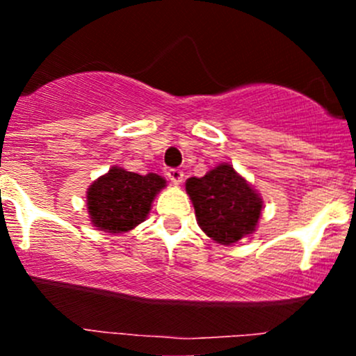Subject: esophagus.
I'll return each mask as SVG.
<instances>
[{
    "label": "esophagus",
    "instance_id": "esophagus-1",
    "mask_svg": "<svg viewBox=\"0 0 356 356\" xmlns=\"http://www.w3.org/2000/svg\"><path fill=\"white\" fill-rule=\"evenodd\" d=\"M167 177H169L174 184H181L184 179V172L181 169H169L167 170Z\"/></svg>",
    "mask_w": 356,
    "mask_h": 356
}]
</instances>
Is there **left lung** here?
Segmentation results:
<instances>
[{
    "mask_svg": "<svg viewBox=\"0 0 356 356\" xmlns=\"http://www.w3.org/2000/svg\"><path fill=\"white\" fill-rule=\"evenodd\" d=\"M201 229L220 244L238 243L256 231L263 199L236 172L231 164H220L204 177L186 182Z\"/></svg>",
    "mask_w": 356,
    "mask_h": 356,
    "instance_id": "8db88e82",
    "label": "left lung"
}]
</instances>
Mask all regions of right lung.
<instances>
[{
    "label": "right lung",
    "mask_w": 356,
    "mask_h": 356,
    "mask_svg": "<svg viewBox=\"0 0 356 356\" xmlns=\"http://www.w3.org/2000/svg\"><path fill=\"white\" fill-rule=\"evenodd\" d=\"M165 181L157 174L140 175L112 167L90 186L87 206L90 219L97 229L127 232L140 224Z\"/></svg>",
    "instance_id": "obj_1"
}]
</instances>
